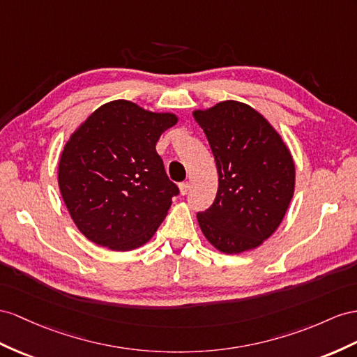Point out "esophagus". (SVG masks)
<instances>
[{
    "label": "esophagus",
    "instance_id": "esophagus-1",
    "mask_svg": "<svg viewBox=\"0 0 357 357\" xmlns=\"http://www.w3.org/2000/svg\"><path fill=\"white\" fill-rule=\"evenodd\" d=\"M188 190H190V182H182V184H179V191L182 196H185L188 193Z\"/></svg>",
    "mask_w": 357,
    "mask_h": 357
}]
</instances>
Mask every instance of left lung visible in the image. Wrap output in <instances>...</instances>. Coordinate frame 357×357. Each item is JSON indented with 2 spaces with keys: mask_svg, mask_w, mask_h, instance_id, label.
Wrapping results in <instances>:
<instances>
[{
  "mask_svg": "<svg viewBox=\"0 0 357 357\" xmlns=\"http://www.w3.org/2000/svg\"><path fill=\"white\" fill-rule=\"evenodd\" d=\"M215 160L214 204L197 214L217 250H253L276 232L294 195L296 166L280 134L259 112L238 100L195 109Z\"/></svg>",
  "mask_w": 357,
  "mask_h": 357,
  "instance_id": "left-lung-1",
  "label": "left lung"
}]
</instances>
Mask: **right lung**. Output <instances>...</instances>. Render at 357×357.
<instances>
[{"label": "right lung", "mask_w": 357, "mask_h": 357, "mask_svg": "<svg viewBox=\"0 0 357 357\" xmlns=\"http://www.w3.org/2000/svg\"><path fill=\"white\" fill-rule=\"evenodd\" d=\"M178 123L117 99L96 108L70 134L59 161V188L87 240L114 252L148 243L179 193L155 146Z\"/></svg>", "instance_id": "obj_1"}]
</instances>
